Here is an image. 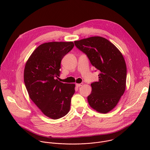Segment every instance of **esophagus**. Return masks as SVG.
Instances as JSON below:
<instances>
[{
  "mask_svg": "<svg viewBox=\"0 0 150 150\" xmlns=\"http://www.w3.org/2000/svg\"><path fill=\"white\" fill-rule=\"evenodd\" d=\"M82 85H83L82 83H76V86L77 87H79L82 86Z\"/></svg>",
  "mask_w": 150,
  "mask_h": 150,
  "instance_id": "34e87169",
  "label": "esophagus"
}]
</instances>
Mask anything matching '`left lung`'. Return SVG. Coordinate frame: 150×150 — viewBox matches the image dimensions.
I'll list each match as a JSON object with an SVG mask.
<instances>
[{
	"label": "left lung",
	"instance_id": "obj_1",
	"mask_svg": "<svg viewBox=\"0 0 150 150\" xmlns=\"http://www.w3.org/2000/svg\"><path fill=\"white\" fill-rule=\"evenodd\" d=\"M74 43L100 71L98 81L91 84L88 103L99 113H108L115 108L126 89L127 71L124 57L113 43L102 37L83 38Z\"/></svg>",
	"mask_w": 150,
	"mask_h": 150
}]
</instances>
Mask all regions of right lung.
Wrapping results in <instances>:
<instances>
[{"instance_id": "1", "label": "right lung", "mask_w": 150, "mask_h": 150, "mask_svg": "<svg viewBox=\"0 0 150 150\" xmlns=\"http://www.w3.org/2000/svg\"><path fill=\"white\" fill-rule=\"evenodd\" d=\"M74 46L72 41L45 42L34 50L25 63L24 79L30 98L52 119L63 117L70 110L75 84L57 79L61 60Z\"/></svg>"}]
</instances>
